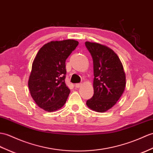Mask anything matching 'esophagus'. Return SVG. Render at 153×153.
<instances>
[{"label": "esophagus", "instance_id": "obj_1", "mask_svg": "<svg viewBox=\"0 0 153 153\" xmlns=\"http://www.w3.org/2000/svg\"><path fill=\"white\" fill-rule=\"evenodd\" d=\"M81 85H82V83H76L75 85V86H76V88H79L81 86Z\"/></svg>", "mask_w": 153, "mask_h": 153}]
</instances>
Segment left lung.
<instances>
[{"instance_id": "obj_1", "label": "left lung", "mask_w": 153, "mask_h": 153, "mask_svg": "<svg viewBox=\"0 0 153 153\" xmlns=\"http://www.w3.org/2000/svg\"><path fill=\"white\" fill-rule=\"evenodd\" d=\"M93 60L94 94L87 105L95 111L103 113L111 108L121 97L126 86V76L116 53L107 46L85 42Z\"/></svg>"}]
</instances>
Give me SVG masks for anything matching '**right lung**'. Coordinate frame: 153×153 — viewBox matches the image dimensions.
Returning <instances> with one entry per match:
<instances>
[{"label": "right lung", "mask_w": 153, "mask_h": 153, "mask_svg": "<svg viewBox=\"0 0 153 153\" xmlns=\"http://www.w3.org/2000/svg\"><path fill=\"white\" fill-rule=\"evenodd\" d=\"M79 42L74 40L52 41L38 51L32 66L28 85L32 98L46 111L65 105L70 94L66 86V60Z\"/></svg>", "instance_id": "add662e5"}]
</instances>
